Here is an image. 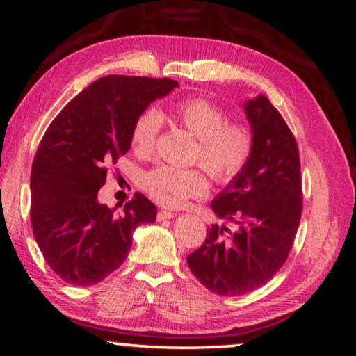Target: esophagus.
<instances>
[{"label": "esophagus", "mask_w": 356, "mask_h": 356, "mask_svg": "<svg viewBox=\"0 0 356 356\" xmlns=\"http://www.w3.org/2000/svg\"><path fill=\"white\" fill-rule=\"evenodd\" d=\"M174 216H176V215L170 212V210H159V212H156V220H159V221L171 220V218H174Z\"/></svg>", "instance_id": "1"}]
</instances>
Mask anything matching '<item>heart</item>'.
<instances>
[{
    "mask_svg": "<svg viewBox=\"0 0 356 356\" xmlns=\"http://www.w3.org/2000/svg\"><path fill=\"white\" fill-rule=\"evenodd\" d=\"M172 118L197 138L193 160L216 184L229 185L242 176L256 150V135L251 125L229 120V114L212 100L186 97L172 106ZM161 127V116L147 108L140 113L131 127L130 143L136 154L154 152ZM143 188L166 207L184 206L190 197L206 195L207 177L201 170H179L160 165L144 174Z\"/></svg>",
    "mask_w": 356,
    "mask_h": 356,
    "instance_id": "heart-1",
    "label": "heart"
}]
</instances>
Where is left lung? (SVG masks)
Returning a JSON list of instances; mask_svg holds the SVG:
<instances>
[{"label":"left lung","instance_id":"1","mask_svg":"<svg viewBox=\"0 0 356 356\" xmlns=\"http://www.w3.org/2000/svg\"><path fill=\"white\" fill-rule=\"evenodd\" d=\"M245 113L256 135L254 155L212 201L213 212L237 229L212 225L186 257L197 281L222 297L256 291L280 272L303 210L298 146L286 120L264 95L246 102Z\"/></svg>","mask_w":356,"mask_h":356}]
</instances>
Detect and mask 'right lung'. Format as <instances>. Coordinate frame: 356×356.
I'll return each instance as SVG.
<instances>
[{
    "instance_id": "1",
    "label": "right lung",
    "mask_w": 356,
    "mask_h": 356,
    "mask_svg": "<svg viewBox=\"0 0 356 356\" xmlns=\"http://www.w3.org/2000/svg\"><path fill=\"white\" fill-rule=\"evenodd\" d=\"M170 78L106 75L72 99L48 125L31 170V226L47 264L63 281L92 286L127 259L131 234L154 222L141 193L122 213L97 202L108 166L130 149L136 116L170 94Z\"/></svg>"
}]
</instances>
